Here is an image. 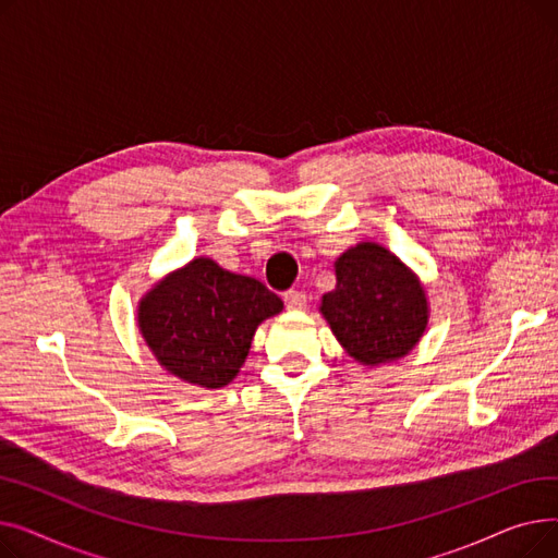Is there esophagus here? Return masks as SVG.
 Here are the masks:
<instances>
[{"mask_svg":"<svg viewBox=\"0 0 558 558\" xmlns=\"http://www.w3.org/2000/svg\"><path fill=\"white\" fill-rule=\"evenodd\" d=\"M282 299H284V305H287L289 310H303V307L307 305L305 291H299V289H289V291H284Z\"/></svg>","mask_w":558,"mask_h":558,"instance_id":"obj_1","label":"esophagus"}]
</instances>
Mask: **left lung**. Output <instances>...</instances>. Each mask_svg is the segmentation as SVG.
Wrapping results in <instances>:
<instances>
[{
    "instance_id": "8db88e82",
    "label": "left lung",
    "mask_w": 558,
    "mask_h": 558,
    "mask_svg": "<svg viewBox=\"0 0 558 558\" xmlns=\"http://www.w3.org/2000/svg\"><path fill=\"white\" fill-rule=\"evenodd\" d=\"M337 287L320 314L350 357L364 366L409 355L427 328V299L418 278L385 246L362 242L335 262Z\"/></svg>"
}]
</instances>
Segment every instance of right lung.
<instances>
[{"instance_id":"obj_1","label":"right lung","mask_w":558,"mask_h":558,"mask_svg":"<svg viewBox=\"0 0 558 558\" xmlns=\"http://www.w3.org/2000/svg\"><path fill=\"white\" fill-rule=\"evenodd\" d=\"M278 312L282 301L259 280L196 257L146 291L137 326L165 371L221 389L240 373L257 326Z\"/></svg>"}]
</instances>
